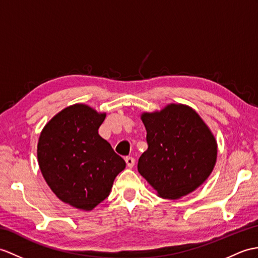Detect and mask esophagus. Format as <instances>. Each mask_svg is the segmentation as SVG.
Listing matches in <instances>:
<instances>
[{"label":"esophagus","mask_w":258,"mask_h":258,"mask_svg":"<svg viewBox=\"0 0 258 258\" xmlns=\"http://www.w3.org/2000/svg\"><path fill=\"white\" fill-rule=\"evenodd\" d=\"M125 161H126V165H127V167H130V168H132V167L135 165V159L131 156L125 157Z\"/></svg>","instance_id":"34e87169"}]
</instances>
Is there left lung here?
Returning <instances> with one entry per match:
<instances>
[{"instance_id": "8db88e82", "label": "left lung", "mask_w": 258, "mask_h": 258, "mask_svg": "<svg viewBox=\"0 0 258 258\" xmlns=\"http://www.w3.org/2000/svg\"><path fill=\"white\" fill-rule=\"evenodd\" d=\"M148 148L137 169L164 199L176 200L205 182L217 161L218 145L210 128L188 105L168 104L143 113Z\"/></svg>"}]
</instances>
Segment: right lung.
Instances as JSON below:
<instances>
[{
	"label": "right lung",
	"mask_w": 258,
	"mask_h": 258,
	"mask_svg": "<svg viewBox=\"0 0 258 258\" xmlns=\"http://www.w3.org/2000/svg\"><path fill=\"white\" fill-rule=\"evenodd\" d=\"M105 115L86 104L70 105L45 125L38 140V164L47 184L80 210H92L107 198L126 165L98 133Z\"/></svg>",
	"instance_id": "right-lung-1"
}]
</instances>
